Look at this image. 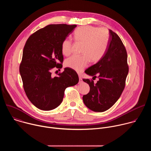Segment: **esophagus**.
Here are the masks:
<instances>
[{
  "mask_svg": "<svg viewBox=\"0 0 151 151\" xmlns=\"http://www.w3.org/2000/svg\"><path fill=\"white\" fill-rule=\"evenodd\" d=\"M79 83H82L83 82L82 81V77L80 75H79Z\"/></svg>",
  "mask_w": 151,
  "mask_h": 151,
  "instance_id": "obj_1",
  "label": "esophagus"
}]
</instances>
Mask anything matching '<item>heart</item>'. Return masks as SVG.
I'll use <instances>...</instances> for the list:
<instances>
[{
    "label": "heart",
    "mask_w": 151,
    "mask_h": 151,
    "mask_svg": "<svg viewBox=\"0 0 151 151\" xmlns=\"http://www.w3.org/2000/svg\"><path fill=\"white\" fill-rule=\"evenodd\" d=\"M76 42L83 43L81 54L82 55H73L66 60V67L80 72L88 66L91 60L99 61L104 55L108 44L109 34L104 29L86 26L78 27L74 32ZM72 41L64 39L61 44V52L65 56L72 52Z\"/></svg>",
    "instance_id": "heart-1"
}]
</instances>
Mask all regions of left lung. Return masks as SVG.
<instances>
[{
	"label": "left lung",
	"mask_w": 151,
	"mask_h": 151,
	"mask_svg": "<svg viewBox=\"0 0 151 151\" xmlns=\"http://www.w3.org/2000/svg\"><path fill=\"white\" fill-rule=\"evenodd\" d=\"M106 51L102 58L85 71V73L99 80L96 83L88 79L90 92L83 96V101L88 109L102 112L109 109L120 97L125 87L128 73L127 54L118 35L111 30Z\"/></svg>",
	"instance_id": "obj_1"
}]
</instances>
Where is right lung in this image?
<instances>
[{"instance_id": "right-lung-1", "label": "right lung", "mask_w": 151, "mask_h": 151, "mask_svg": "<svg viewBox=\"0 0 151 151\" xmlns=\"http://www.w3.org/2000/svg\"><path fill=\"white\" fill-rule=\"evenodd\" d=\"M76 25L50 24L32 34L23 49L19 73L25 93L32 103L43 111H51L62 102L67 87L79 82L77 73L64 68L52 76L55 67L62 68L61 44Z\"/></svg>"}]
</instances>
